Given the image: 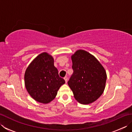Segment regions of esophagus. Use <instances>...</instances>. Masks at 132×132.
<instances>
[{
	"label": "esophagus",
	"instance_id": "esophagus-1",
	"mask_svg": "<svg viewBox=\"0 0 132 132\" xmlns=\"http://www.w3.org/2000/svg\"><path fill=\"white\" fill-rule=\"evenodd\" d=\"M64 80H65V82H66V83L68 82V77H65L64 78Z\"/></svg>",
	"mask_w": 132,
	"mask_h": 132
}]
</instances>
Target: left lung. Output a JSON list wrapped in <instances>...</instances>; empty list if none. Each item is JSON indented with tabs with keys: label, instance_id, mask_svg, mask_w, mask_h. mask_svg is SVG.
<instances>
[{
	"label": "left lung",
	"instance_id": "obj_1",
	"mask_svg": "<svg viewBox=\"0 0 132 132\" xmlns=\"http://www.w3.org/2000/svg\"><path fill=\"white\" fill-rule=\"evenodd\" d=\"M74 72L68 85L78 102L88 104L95 102L105 87L106 74L104 67L93 55L78 50L71 55Z\"/></svg>",
	"mask_w": 132,
	"mask_h": 132
}]
</instances>
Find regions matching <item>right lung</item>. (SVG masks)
I'll list each match as a JSON object with an SVG mask.
<instances>
[{
  "label": "right lung",
  "mask_w": 132,
  "mask_h": 132,
  "mask_svg": "<svg viewBox=\"0 0 132 132\" xmlns=\"http://www.w3.org/2000/svg\"><path fill=\"white\" fill-rule=\"evenodd\" d=\"M27 90L37 102L47 104L54 99L65 81L58 75L54 58L46 52L37 55L27 68L24 75Z\"/></svg>",
  "instance_id": "obj_1"
}]
</instances>
